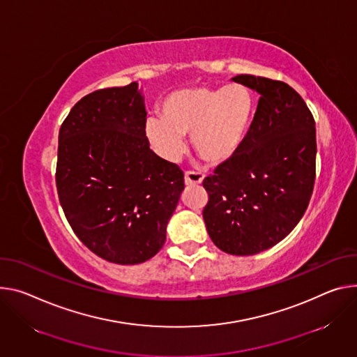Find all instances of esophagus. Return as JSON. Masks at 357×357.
<instances>
[{"label":"esophagus","mask_w":357,"mask_h":357,"mask_svg":"<svg viewBox=\"0 0 357 357\" xmlns=\"http://www.w3.org/2000/svg\"><path fill=\"white\" fill-rule=\"evenodd\" d=\"M202 181H204V174H201V172H195V171H186L185 172V183L188 186L201 185Z\"/></svg>","instance_id":"esophagus-1"}]
</instances>
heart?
<instances>
[{"label":"heart","instance_id":"b5f03b06","mask_svg":"<svg viewBox=\"0 0 357 357\" xmlns=\"http://www.w3.org/2000/svg\"><path fill=\"white\" fill-rule=\"evenodd\" d=\"M253 114V96L239 84L223 89L186 88L162 101L160 115L146 121V134L158 151L176 159L185 151L183 135L208 164H220L241 146Z\"/></svg>","mask_w":357,"mask_h":357}]
</instances>
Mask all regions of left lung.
I'll list each match as a JSON object with an SVG mask.
<instances>
[{
	"mask_svg": "<svg viewBox=\"0 0 357 357\" xmlns=\"http://www.w3.org/2000/svg\"><path fill=\"white\" fill-rule=\"evenodd\" d=\"M232 81L259 93L238 151L204 179V220L223 252L248 256L286 238L302 219L316 178L314 119L287 84L255 75Z\"/></svg>",
	"mask_w": 357,
	"mask_h": 357,
	"instance_id": "left-lung-1",
	"label": "left lung"
}]
</instances>
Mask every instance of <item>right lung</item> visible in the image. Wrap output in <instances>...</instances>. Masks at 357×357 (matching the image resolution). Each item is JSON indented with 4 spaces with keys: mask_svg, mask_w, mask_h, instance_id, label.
<instances>
[{
    "mask_svg": "<svg viewBox=\"0 0 357 357\" xmlns=\"http://www.w3.org/2000/svg\"><path fill=\"white\" fill-rule=\"evenodd\" d=\"M138 84L93 91L58 135L56 190L78 239L118 265L155 256L185 188L176 164L159 158L145 132Z\"/></svg>",
    "mask_w": 357,
    "mask_h": 357,
    "instance_id": "right-lung-1",
    "label": "right lung"
}]
</instances>
